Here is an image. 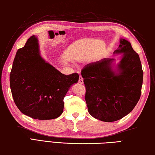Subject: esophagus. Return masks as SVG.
I'll return each instance as SVG.
<instances>
[{
    "label": "esophagus",
    "mask_w": 155,
    "mask_h": 155,
    "mask_svg": "<svg viewBox=\"0 0 155 155\" xmlns=\"http://www.w3.org/2000/svg\"><path fill=\"white\" fill-rule=\"evenodd\" d=\"M78 83H79L80 84L83 83V77H81V76H80L79 78H78Z\"/></svg>",
    "instance_id": "1"
}]
</instances>
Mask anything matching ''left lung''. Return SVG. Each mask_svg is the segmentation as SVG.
<instances>
[{
    "label": "left lung",
    "instance_id": "left-lung-1",
    "mask_svg": "<svg viewBox=\"0 0 155 155\" xmlns=\"http://www.w3.org/2000/svg\"><path fill=\"white\" fill-rule=\"evenodd\" d=\"M120 43L114 52L123 53L117 72L112 69L114 58L89 63L81 71L88 113L104 122L120 120L130 113L141 94L143 71L139 56L127 40L121 38Z\"/></svg>",
    "mask_w": 155,
    "mask_h": 155
}]
</instances>
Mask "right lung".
Segmentation results:
<instances>
[{
    "label": "right lung",
    "instance_id": "right-lung-1",
    "mask_svg": "<svg viewBox=\"0 0 155 155\" xmlns=\"http://www.w3.org/2000/svg\"><path fill=\"white\" fill-rule=\"evenodd\" d=\"M78 73L66 75L40 55L35 35L16 52L10 74L13 99L20 111L35 119L50 120L63 112V99L78 81Z\"/></svg>",
    "mask_w": 155,
    "mask_h": 155
}]
</instances>
